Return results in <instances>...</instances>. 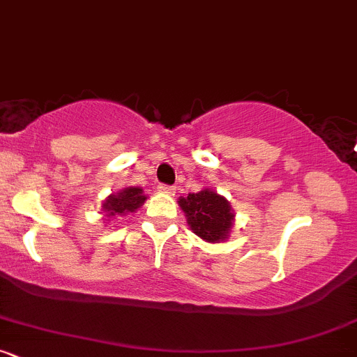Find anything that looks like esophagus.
<instances>
[{
  "instance_id": "obj_1",
  "label": "esophagus",
  "mask_w": 357,
  "mask_h": 357,
  "mask_svg": "<svg viewBox=\"0 0 357 357\" xmlns=\"http://www.w3.org/2000/svg\"><path fill=\"white\" fill-rule=\"evenodd\" d=\"M158 190H160V192H165V194H175V187L174 185H167V183H160Z\"/></svg>"
}]
</instances>
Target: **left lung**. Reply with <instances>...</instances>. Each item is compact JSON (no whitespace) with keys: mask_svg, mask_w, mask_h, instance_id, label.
Listing matches in <instances>:
<instances>
[{"mask_svg":"<svg viewBox=\"0 0 357 357\" xmlns=\"http://www.w3.org/2000/svg\"><path fill=\"white\" fill-rule=\"evenodd\" d=\"M190 229L206 241H220L228 236L233 226V213L228 201L213 190L204 189L178 201Z\"/></svg>","mask_w":357,"mask_h":357,"instance_id":"obj_1","label":"left lung"}]
</instances>
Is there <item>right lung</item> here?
Masks as SVG:
<instances>
[{
    "instance_id": "obj_1",
    "label": "right lung",
    "mask_w": 357,
    "mask_h": 357,
    "mask_svg": "<svg viewBox=\"0 0 357 357\" xmlns=\"http://www.w3.org/2000/svg\"><path fill=\"white\" fill-rule=\"evenodd\" d=\"M146 197L143 195V190L137 187H128V189L121 190L119 194H112L105 202H103V209L109 213V216H116V214L134 213L139 208Z\"/></svg>"
}]
</instances>
